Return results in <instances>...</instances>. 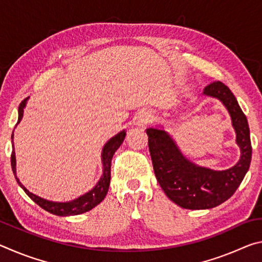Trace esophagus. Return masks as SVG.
<instances>
[{"mask_svg":"<svg viewBox=\"0 0 262 262\" xmlns=\"http://www.w3.org/2000/svg\"><path fill=\"white\" fill-rule=\"evenodd\" d=\"M150 119H151V115H150L148 112H142V113H140L135 118L134 125H136V126H144V125H147V123L150 121Z\"/></svg>","mask_w":262,"mask_h":262,"instance_id":"obj_1","label":"esophagus"}]
</instances>
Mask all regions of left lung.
Returning <instances> with one entry per match:
<instances>
[{"label":"left lung","instance_id":"1","mask_svg":"<svg viewBox=\"0 0 262 262\" xmlns=\"http://www.w3.org/2000/svg\"><path fill=\"white\" fill-rule=\"evenodd\" d=\"M203 96L219 99L231 118L236 143L241 157L227 170H212L200 166L181 152L163 126L147 129L149 151L155 176L166 196L185 209H210L230 199L242 184L250 168L252 145L248 122L236 97L222 82H214L203 89Z\"/></svg>","mask_w":262,"mask_h":262}]
</instances>
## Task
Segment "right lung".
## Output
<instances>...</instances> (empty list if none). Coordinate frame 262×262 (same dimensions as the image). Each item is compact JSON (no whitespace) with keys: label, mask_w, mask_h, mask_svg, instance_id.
Returning a JSON list of instances; mask_svg holds the SVG:
<instances>
[{"label":"right lung","mask_w":262,"mask_h":262,"mask_svg":"<svg viewBox=\"0 0 262 262\" xmlns=\"http://www.w3.org/2000/svg\"><path fill=\"white\" fill-rule=\"evenodd\" d=\"M28 99L29 98L24 99L19 105L18 121H17V125H18L21 119H23L24 108L26 106V103H28ZM125 137H126V130L123 129L120 133H118L117 135H114L112 139H110L107 142H106L103 147V150H101L103 174H101L100 179L98 180V183L96 184L94 188L89 190V192L81 195V196L74 199V200H72V201H66V202L51 201V200H46V199H43L41 196H38V195L33 194L32 192H30V190L20 183L19 179L17 178V176H16L15 148H14V150H12V154H11L12 172H14L17 183H18L20 187L24 189V192L29 195V198H31V200H33L38 206H40L42 209H45L46 211L51 212V214L56 215V216H75V215L83 214V212L91 210L92 208H95L97 205H99V203L105 199L106 194H107V190L110 187V181H111V163H112V157H113L114 152L117 151L119 147L122 144ZM11 142H12V147H14V133H12V135H11Z\"/></svg>","instance_id":"1"}]
</instances>
